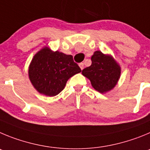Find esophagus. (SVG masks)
<instances>
[{"mask_svg":"<svg viewBox=\"0 0 150 150\" xmlns=\"http://www.w3.org/2000/svg\"><path fill=\"white\" fill-rule=\"evenodd\" d=\"M79 67H80V68H81V69H83V67H84V65H83V63H81L80 64H79Z\"/></svg>","mask_w":150,"mask_h":150,"instance_id":"esophagus-1","label":"esophagus"}]
</instances>
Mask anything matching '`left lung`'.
Masks as SVG:
<instances>
[{
  "label": "left lung",
  "mask_w": 150,
  "mask_h": 150,
  "mask_svg": "<svg viewBox=\"0 0 150 150\" xmlns=\"http://www.w3.org/2000/svg\"><path fill=\"white\" fill-rule=\"evenodd\" d=\"M92 64L82 70V75L90 81L92 86L101 93L110 91L120 78L121 68L110 54L96 51L91 57Z\"/></svg>",
  "instance_id": "obj_1"
}]
</instances>
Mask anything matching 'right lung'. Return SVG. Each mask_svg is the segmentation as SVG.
Returning a JSON list of instances; mask_svg holds the SVG:
<instances>
[{
	"mask_svg": "<svg viewBox=\"0 0 150 150\" xmlns=\"http://www.w3.org/2000/svg\"><path fill=\"white\" fill-rule=\"evenodd\" d=\"M81 72L72 55L53 52L48 46L33 56L28 68L32 85L42 95L54 96L64 89L71 77Z\"/></svg>",
	"mask_w": 150,
	"mask_h": 150,
	"instance_id": "right-lung-1",
	"label": "right lung"
}]
</instances>
